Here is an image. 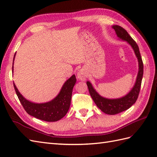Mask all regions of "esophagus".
Wrapping results in <instances>:
<instances>
[{"mask_svg": "<svg viewBox=\"0 0 157 157\" xmlns=\"http://www.w3.org/2000/svg\"><path fill=\"white\" fill-rule=\"evenodd\" d=\"M86 74H87L84 69H81V70H79V71L78 72L77 78L79 80H81V81H84V80H86V76H87Z\"/></svg>", "mask_w": 157, "mask_h": 157, "instance_id": "34e87169", "label": "esophagus"}]
</instances>
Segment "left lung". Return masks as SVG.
Wrapping results in <instances>:
<instances>
[{
    "label": "left lung",
    "mask_w": 157,
    "mask_h": 157,
    "mask_svg": "<svg viewBox=\"0 0 157 157\" xmlns=\"http://www.w3.org/2000/svg\"><path fill=\"white\" fill-rule=\"evenodd\" d=\"M112 28L114 29L118 37L123 41H126L132 47L134 53L138 61V73L132 89L130 92L122 98L118 99H107L104 97H101L97 93L96 91L94 89L92 85L90 82H87V86L88 87L89 92L91 97L92 98L94 102L100 110L104 112L105 114L114 115L118 113L128 110L132 105L136 102L138 99V94L140 92L142 79L143 76V62L140 56L139 48L135 41L130 37L124 29L118 25H114Z\"/></svg>",
    "instance_id": "1"
}]
</instances>
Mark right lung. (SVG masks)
<instances>
[{
  "label": "right lung",
  "mask_w": 157,
  "mask_h": 157,
  "mask_svg": "<svg viewBox=\"0 0 157 157\" xmlns=\"http://www.w3.org/2000/svg\"><path fill=\"white\" fill-rule=\"evenodd\" d=\"M14 57L15 54L13 61ZM75 82V75H73L65 82L59 94L53 100L43 104H36L27 100L20 94L14 83L13 85L20 102L29 115L44 121L56 122L64 117L68 112L70 107L72 91Z\"/></svg>",
  "instance_id": "1"
}]
</instances>
